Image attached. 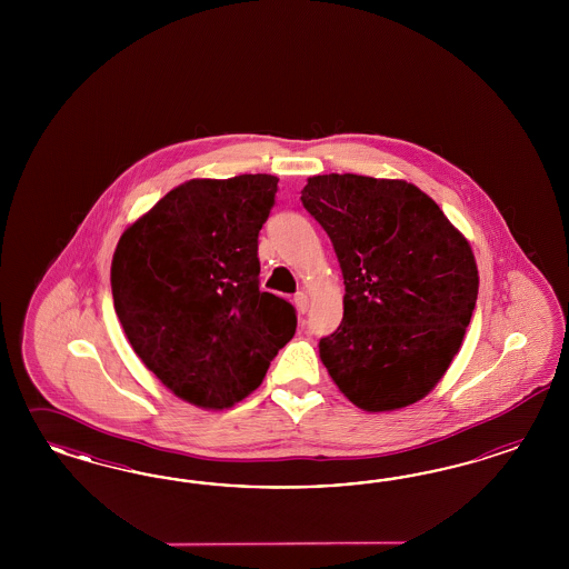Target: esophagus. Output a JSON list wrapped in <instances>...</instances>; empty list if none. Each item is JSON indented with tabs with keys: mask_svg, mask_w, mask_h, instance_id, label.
I'll list each match as a JSON object with an SVG mask.
<instances>
[{
	"mask_svg": "<svg viewBox=\"0 0 569 569\" xmlns=\"http://www.w3.org/2000/svg\"><path fill=\"white\" fill-rule=\"evenodd\" d=\"M293 305H296V309L300 315H307V310H309V296L305 292H298L293 296Z\"/></svg>",
	"mask_w": 569,
	"mask_h": 569,
	"instance_id": "obj_1",
	"label": "esophagus"
}]
</instances>
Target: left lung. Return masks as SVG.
<instances>
[{
	"instance_id": "left-lung-1",
	"label": "left lung",
	"mask_w": 569,
	"mask_h": 569,
	"mask_svg": "<svg viewBox=\"0 0 569 569\" xmlns=\"http://www.w3.org/2000/svg\"><path fill=\"white\" fill-rule=\"evenodd\" d=\"M300 193L345 277V317L319 340L321 361L365 411L413 405L445 376L476 309L469 243L407 181L331 172Z\"/></svg>"
}]
</instances>
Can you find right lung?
<instances>
[{
    "label": "right lung",
    "mask_w": 569,
    "mask_h": 569,
    "mask_svg": "<svg viewBox=\"0 0 569 569\" xmlns=\"http://www.w3.org/2000/svg\"><path fill=\"white\" fill-rule=\"evenodd\" d=\"M277 177L191 179L119 240L114 310L143 365L191 405L224 409L257 390L296 333V309L260 292L259 233Z\"/></svg>",
    "instance_id": "right-lung-1"
}]
</instances>
